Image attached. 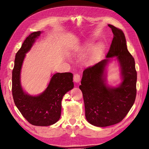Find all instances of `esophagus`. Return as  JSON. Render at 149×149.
I'll use <instances>...</instances> for the list:
<instances>
[{
  "label": "esophagus",
  "mask_w": 149,
  "mask_h": 149,
  "mask_svg": "<svg viewBox=\"0 0 149 149\" xmlns=\"http://www.w3.org/2000/svg\"><path fill=\"white\" fill-rule=\"evenodd\" d=\"M80 80H81V76L79 74H75L74 75V81L76 83H78L80 82Z\"/></svg>",
  "instance_id": "34e87169"
}]
</instances>
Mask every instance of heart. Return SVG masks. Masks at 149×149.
<instances>
[{
    "instance_id": "heart-1",
    "label": "heart",
    "mask_w": 149,
    "mask_h": 149,
    "mask_svg": "<svg viewBox=\"0 0 149 149\" xmlns=\"http://www.w3.org/2000/svg\"><path fill=\"white\" fill-rule=\"evenodd\" d=\"M91 44H89V45H87V46L86 48L85 49H88V48H91Z\"/></svg>"
}]
</instances>
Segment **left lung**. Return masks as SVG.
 Segmentation results:
<instances>
[{
    "label": "left lung",
    "mask_w": 149,
    "mask_h": 149,
    "mask_svg": "<svg viewBox=\"0 0 149 149\" xmlns=\"http://www.w3.org/2000/svg\"><path fill=\"white\" fill-rule=\"evenodd\" d=\"M113 38L106 58L86 68L81 85L87 121L99 127H105L120 122L134 104L137 74L135 60L128 52L122 30L108 24ZM116 57L119 63L122 82L116 87L107 84L105 68Z\"/></svg>",
    "instance_id": "8db88e82"
}]
</instances>
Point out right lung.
<instances>
[{"mask_svg":"<svg viewBox=\"0 0 149 149\" xmlns=\"http://www.w3.org/2000/svg\"><path fill=\"white\" fill-rule=\"evenodd\" d=\"M42 32L36 31L26 38L14 60L13 70L12 92L16 107L29 123L35 126H49L60 119L62 100L68 91L74 88L73 74L70 72L56 73L52 76L43 93L31 96L23 90L21 83V72L27 53Z\"/></svg>","mask_w":149,"mask_h":149,"instance_id":"obj_1","label":"right lung"}]
</instances>
